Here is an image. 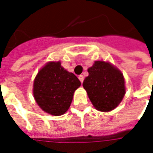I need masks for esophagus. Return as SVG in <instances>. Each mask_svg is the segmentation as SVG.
<instances>
[{
  "mask_svg": "<svg viewBox=\"0 0 153 153\" xmlns=\"http://www.w3.org/2000/svg\"><path fill=\"white\" fill-rule=\"evenodd\" d=\"M79 80H80V82L82 83L83 82V81H84V76H83V75H82V74H81V75H79Z\"/></svg>",
  "mask_w": 153,
  "mask_h": 153,
  "instance_id": "34e87169",
  "label": "esophagus"
}]
</instances>
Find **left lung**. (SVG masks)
Wrapping results in <instances>:
<instances>
[{
  "instance_id": "obj_1",
  "label": "left lung",
  "mask_w": 153,
  "mask_h": 153,
  "mask_svg": "<svg viewBox=\"0 0 153 153\" xmlns=\"http://www.w3.org/2000/svg\"><path fill=\"white\" fill-rule=\"evenodd\" d=\"M83 82L88 98L96 110L108 112L115 109L125 94L124 79L120 71L105 61H95Z\"/></svg>"
}]
</instances>
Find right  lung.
I'll return each mask as SVG.
<instances>
[{
    "label": "right lung",
    "mask_w": 153,
    "mask_h": 153,
    "mask_svg": "<svg viewBox=\"0 0 153 153\" xmlns=\"http://www.w3.org/2000/svg\"><path fill=\"white\" fill-rule=\"evenodd\" d=\"M80 85L79 79L61 67L60 61H52L37 74L33 83V96L43 111L60 116L68 110L74 91Z\"/></svg>",
    "instance_id": "obj_1"
}]
</instances>
